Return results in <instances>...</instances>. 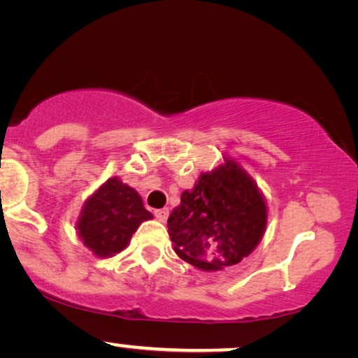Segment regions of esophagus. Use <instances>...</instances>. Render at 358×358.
Listing matches in <instances>:
<instances>
[{
  "instance_id": "esophagus-1",
  "label": "esophagus",
  "mask_w": 358,
  "mask_h": 358,
  "mask_svg": "<svg viewBox=\"0 0 358 358\" xmlns=\"http://www.w3.org/2000/svg\"><path fill=\"white\" fill-rule=\"evenodd\" d=\"M155 217L159 220V222H166L169 217V208H159V210H155Z\"/></svg>"
}]
</instances>
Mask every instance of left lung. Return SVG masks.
Masks as SVG:
<instances>
[{
    "instance_id": "8db88e82",
    "label": "left lung",
    "mask_w": 358,
    "mask_h": 358,
    "mask_svg": "<svg viewBox=\"0 0 358 358\" xmlns=\"http://www.w3.org/2000/svg\"><path fill=\"white\" fill-rule=\"evenodd\" d=\"M267 207L251 176L231 159L203 173L168 220L174 251L202 271H220L249 256L264 236Z\"/></svg>"
}]
</instances>
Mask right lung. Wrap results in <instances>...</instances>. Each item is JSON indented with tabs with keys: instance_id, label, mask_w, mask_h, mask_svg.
<instances>
[{
	"instance_id": "add662e5",
	"label": "right lung",
	"mask_w": 358,
	"mask_h": 358,
	"mask_svg": "<svg viewBox=\"0 0 358 358\" xmlns=\"http://www.w3.org/2000/svg\"><path fill=\"white\" fill-rule=\"evenodd\" d=\"M151 218L138 192L119 178H110L86 200L76 228L87 249L109 257L129 246L141 222Z\"/></svg>"
}]
</instances>
